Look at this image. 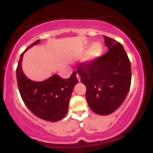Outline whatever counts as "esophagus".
I'll return each instance as SVG.
<instances>
[{"label": "esophagus", "instance_id": "34e87169", "mask_svg": "<svg viewBox=\"0 0 153 153\" xmlns=\"http://www.w3.org/2000/svg\"><path fill=\"white\" fill-rule=\"evenodd\" d=\"M76 77H77V78H78V81H80V75L78 74V73H77V74H76Z\"/></svg>", "mask_w": 153, "mask_h": 153}]
</instances>
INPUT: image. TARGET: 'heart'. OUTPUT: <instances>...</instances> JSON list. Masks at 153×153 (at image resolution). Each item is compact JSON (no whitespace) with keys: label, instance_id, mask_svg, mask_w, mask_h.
I'll use <instances>...</instances> for the list:
<instances>
[{"label":"heart","instance_id":"1","mask_svg":"<svg viewBox=\"0 0 153 153\" xmlns=\"http://www.w3.org/2000/svg\"><path fill=\"white\" fill-rule=\"evenodd\" d=\"M102 52V45L100 42H94L89 47L86 54H85V59L87 61L94 60L101 54Z\"/></svg>","mask_w":153,"mask_h":153}]
</instances>
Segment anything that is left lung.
<instances>
[{"label":"left lung","instance_id":"8db88e82","mask_svg":"<svg viewBox=\"0 0 153 153\" xmlns=\"http://www.w3.org/2000/svg\"><path fill=\"white\" fill-rule=\"evenodd\" d=\"M108 50L94 60L77 68L80 81L86 87L88 106L97 114L113 113L124 102L131 85V65L124 47L114 39L103 36Z\"/></svg>","mask_w":153,"mask_h":153}]
</instances>
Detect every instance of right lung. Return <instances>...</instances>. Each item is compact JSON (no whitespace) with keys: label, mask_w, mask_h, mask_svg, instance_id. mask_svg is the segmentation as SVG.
I'll return each mask as SVG.
<instances>
[{"label":"right lung","mask_w":153,"mask_h":153,"mask_svg":"<svg viewBox=\"0 0 153 153\" xmlns=\"http://www.w3.org/2000/svg\"><path fill=\"white\" fill-rule=\"evenodd\" d=\"M39 42V39L36 40L25 51ZM24 52L21 54L16 68L17 82L23 101L39 118L49 122L60 120L68 112L72 92L78 82L76 72H73L68 79L54 75L45 81H33L22 71V61Z\"/></svg>","instance_id":"1"}]
</instances>
